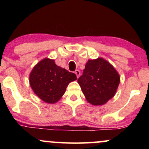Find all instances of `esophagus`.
I'll return each instance as SVG.
<instances>
[{
	"label": "esophagus",
	"mask_w": 149,
	"mask_h": 149,
	"mask_svg": "<svg viewBox=\"0 0 149 149\" xmlns=\"http://www.w3.org/2000/svg\"><path fill=\"white\" fill-rule=\"evenodd\" d=\"M75 73H76V76H77V78H79V76H80V71H79V70H76V71H75Z\"/></svg>",
	"instance_id": "obj_1"
}]
</instances>
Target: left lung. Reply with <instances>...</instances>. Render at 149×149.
I'll return each instance as SVG.
<instances>
[{
  "instance_id": "left-lung-1",
  "label": "left lung",
  "mask_w": 149,
  "mask_h": 149,
  "mask_svg": "<svg viewBox=\"0 0 149 149\" xmlns=\"http://www.w3.org/2000/svg\"><path fill=\"white\" fill-rule=\"evenodd\" d=\"M78 83L89 103L103 105L115 95L120 76L111 64L98 58L88 60Z\"/></svg>"
}]
</instances>
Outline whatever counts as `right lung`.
<instances>
[{"label":"right lung","instance_id":"obj_1","mask_svg":"<svg viewBox=\"0 0 149 149\" xmlns=\"http://www.w3.org/2000/svg\"><path fill=\"white\" fill-rule=\"evenodd\" d=\"M76 79L75 73L59 67L54 60L47 58L34 66L29 76L30 85L36 95L49 104L59 101L69 83Z\"/></svg>","mask_w":149,"mask_h":149}]
</instances>
